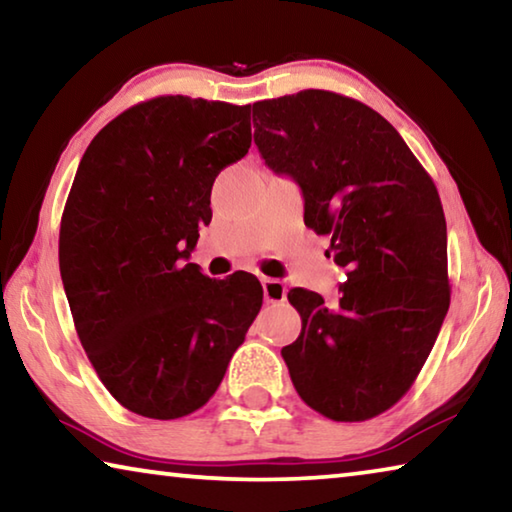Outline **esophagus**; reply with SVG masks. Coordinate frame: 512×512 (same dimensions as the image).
I'll return each instance as SVG.
<instances>
[{
	"label": "esophagus",
	"mask_w": 512,
	"mask_h": 512,
	"mask_svg": "<svg viewBox=\"0 0 512 512\" xmlns=\"http://www.w3.org/2000/svg\"><path fill=\"white\" fill-rule=\"evenodd\" d=\"M262 287H264V300L271 302V305L287 300V287H284V282L273 280V277H264Z\"/></svg>",
	"instance_id": "1"
}]
</instances>
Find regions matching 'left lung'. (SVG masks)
I'll use <instances>...</instances> for the list:
<instances>
[{"mask_svg":"<svg viewBox=\"0 0 512 512\" xmlns=\"http://www.w3.org/2000/svg\"><path fill=\"white\" fill-rule=\"evenodd\" d=\"M255 144L305 196V225L348 268L336 307L291 289L300 336L282 357L298 395L336 422L391 409L413 386L449 309L438 189L400 133L357 99L302 90L253 103Z\"/></svg>","mask_w":512,"mask_h":512,"instance_id":"obj_1","label":"left lung"}]
</instances>
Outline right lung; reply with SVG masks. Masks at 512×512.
Wrapping results in <instances>:
<instances>
[{"mask_svg":"<svg viewBox=\"0 0 512 512\" xmlns=\"http://www.w3.org/2000/svg\"><path fill=\"white\" fill-rule=\"evenodd\" d=\"M250 149V106L164 94L90 142L60 219L74 327L110 395L178 420L216 393L262 309L255 275L210 280L187 264L212 219L214 178Z\"/></svg>","mask_w":512,"mask_h":512,"instance_id":"add662e5","label":"right lung"}]
</instances>
